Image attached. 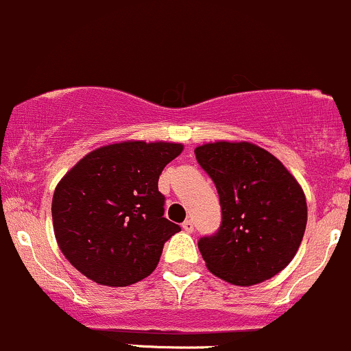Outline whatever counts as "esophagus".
Wrapping results in <instances>:
<instances>
[{
  "mask_svg": "<svg viewBox=\"0 0 351 351\" xmlns=\"http://www.w3.org/2000/svg\"><path fill=\"white\" fill-rule=\"evenodd\" d=\"M182 230L186 231V233H193V231H194V223H193V219H186V221L182 223Z\"/></svg>",
  "mask_w": 351,
  "mask_h": 351,
  "instance_id": "obj_1",
  "label": "esophagus"
}]
</instances>
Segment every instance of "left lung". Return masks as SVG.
<instances>
[{
  "label": "left lung",
  "instance_id": "8db88e82",
  "mask_svg": "<svg viewBox=\"0 0 351 351\" xmlns=\"http://www.w3.org/2000/svg\"><path fill=\"white\" fill-rule=\"evenodd\" d=\"M194 154L218 189L223 213L218 233L197 243L208 270L241 287L272 279L304 237L301 184L279 158L250 142L218 140Z\"/></svg>",
  "mask_w": 351,
  "mask_h": 351
}]
</instances>
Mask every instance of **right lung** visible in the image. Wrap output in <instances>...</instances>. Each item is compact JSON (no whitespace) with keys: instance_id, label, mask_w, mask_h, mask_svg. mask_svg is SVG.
<instances>
[{"instance_id":"right-lung-1","label":"right lung","mask_w":351,"mask_h":351,"mask_svg":"<svg viewBox=\"0 0 351 351\" xmlns=\"http://www.w3.org/2000/svg\"><path fill=\"white\" fill-rule=\"evenodd\" d=\"M182 143L126 140L89 152L57 184L52 223L64 256L88 279L125 287L149 277L180 231L164 218L158 176Z\"/></svg>"}]
</instances>
